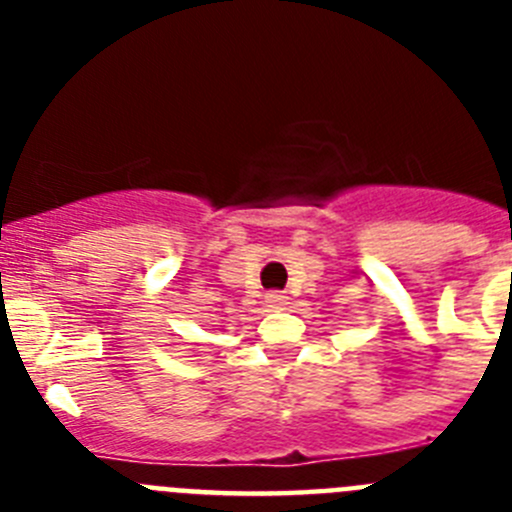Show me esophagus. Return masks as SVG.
Instances as JSON below:
<instances>
[{
  "instance_id": "1",
  "label": "esophagus",
  "mask_w": 512,
  "mask_h": 512,
  "mask_svg": "<svg viewBox=\"0 0 512 512\" xmlns=\"http://www.w3.org/2000/svg\"><path fill=\"white\" fill-rule=\"evenodd\" d=\"M287 300L289 297L284 295V292H269V295H266V305H269L271 310H282V307L287 305Z\"/></svg>"
}]
</instances>
